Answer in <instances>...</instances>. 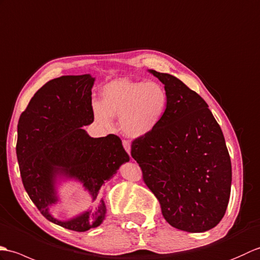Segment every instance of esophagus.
<instances>
[{
  "label": "esophagus",
  "instance_id": "1",
  "mask_svg": "<svg viewBox=\"0 0 260 260\" xmlns=\"http://www.w3.org/2000/svg\"><path fill=\"white\" fill-rule=\"evenodd\" d=\"M122 145H123V148H124L125 151L130 154V152H131V145H130V142L126 141V140H123V141H122Z\"/></svg>",
  "mask_w": 260,
  "mask_h": 260
}]
</instances>
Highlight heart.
I'll return each mask as SVG.
<instances>
[{"instance_id": "obj_1", "label": "heart", "mask_w": 260, "mask_h": 260, "mask_svg": "<svg viewBox=\"0 0 260 260\" xmlns=\"http://www.w3.org/2000/svg\"><path fill=\"white\" fill-rule=\"evenodd\" d=\"M168 102V93L159 82L117 79L103 86L101 103L93 102L92 111L100 124L110 126L112 118H120L125 136L141 138L157 129Z\"/></svg>"}]
</instances>
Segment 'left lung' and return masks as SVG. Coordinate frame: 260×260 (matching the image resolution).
<instances>
[{
	"label": "left lung",
	"mask_w": 260,
	"mask_h": 260,
	"mask_svg": "<svg viewBox=\"0 0 260 260\" xmlns=\"http://www.w3.org/2000/svg\"><path fill=\"white\" fill-rule=\"evenodd\" d=\"M169 102L160 124L132 141L131 155L172 227L204 233L220 222L232 188V161L206 101L176 77L149 70Z\"/></svg>",
	"instance_id": "8db88e82"
}]
</instances>
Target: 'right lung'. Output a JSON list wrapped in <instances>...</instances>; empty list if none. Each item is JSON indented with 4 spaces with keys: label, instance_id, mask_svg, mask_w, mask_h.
I'll return each mask as SVG.
<instances>
[{
    "label": "right lung",
    "instance_id": "add662e5",
    "mask_svg": "<svg viewBox=\"0 0 260 260\" xmlns=\"http://www.w3.org/2000/svg\"><path fill=\"white\" fill-rule=\"evenodd\" d=\"M94 80L90 74L51 80L33 95L17 123L16 157L28 197L49 221L79 233L100 226L107 213L105 201L59 220L50 212L59 201L57 180L80 181L93 203L102 184L130 160L118 136L92 138L82 128L94 119Z\"/></svg>",
    "mask_w": 260,
    "mask_h": 260
}]
</instances>
